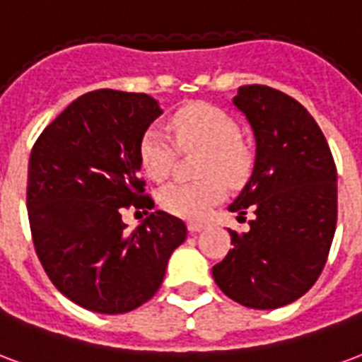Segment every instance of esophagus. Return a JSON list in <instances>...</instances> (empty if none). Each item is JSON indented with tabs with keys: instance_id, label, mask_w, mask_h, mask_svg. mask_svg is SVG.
Returning a JSON list of instances; mask_svg holds the SVG:
<instances>
[{
	"instance_id": "1",
	"label": "esophagus",
	"mask_w": 362,
	"mask_h": 362,
	"mask_svg": "<svg viewBox=\"0 0 362 362\" xmlns=\"http://www.w3.org/2000/svg\"><path fill=\"white\" fill-rule=\"evenodd\" d=\"M203 228H205V226H203L202 222H194V221L188 222V230L192 232V234H197V232H202Z\"/></svg>"
}]
</instances>
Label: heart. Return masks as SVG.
<instances>
[{
    "label": "heart",
    "mask_w": 362,
    "mask_h": 362,
    "mask_svg": "<svg viewBox=\"0 0 362 362\" xmlns=\"http://www.w3.org/2000/svg\"><path fill=\"white\" fill-rule=\"evenodd\" d=\"M170 136L160 128H147L138 155L141 168L153 180L167 178L182 153L199 151L194 182H170L159 192L160 207L182 218L202 221L211 209L226 197L228 184L240 188L253 173V153L238 138V124L226 111L207 103L182 107L170 117Z\"/></svg>",
    "instance_id": "1"
}]
</instances>
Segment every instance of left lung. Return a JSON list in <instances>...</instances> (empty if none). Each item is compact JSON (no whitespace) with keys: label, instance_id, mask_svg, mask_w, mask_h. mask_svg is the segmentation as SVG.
I'll return each instance as SVG.
<instances>
[{"label":"left lung","instance_id":"obj_1","mask_svg":"<svg viewBox=\"0 0 362 362\" xmlns=\"http://www.w3.org/2000/svg\"><path fill=\"white\" fill-rule=\"evenodd\" d=\"M234 105L257 141L253 174L230 211H253L245 234L213 278L235 303L278 309L307 293L322 272L338 222L336 163L317 120L299 101L270 86H242Z\"/></svg>","mask_w":362,"mask_h":362}]
</instances>
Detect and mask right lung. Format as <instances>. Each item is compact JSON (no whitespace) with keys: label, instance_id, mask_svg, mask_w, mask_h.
I'll return each instance as SVG.
<instances>
[{"label":"right lung","instance_id":"add662e5","mask_svg":"<svg viewBox=\"0 0 362 362\" xmlns=\"http://www.w3.org/2000/svg\"><path fill=\"white\" fill-rule=\"evenodd\" d=\"M160 109L147 93L95 90L44 128L28 160L32 242L53 286L93 313L120 315L157 293L186 224L155 211L134 232L122 215L153 207L138 147Z\"/></svg>","mask_w":362,"mask_h":362}]
</instances>
